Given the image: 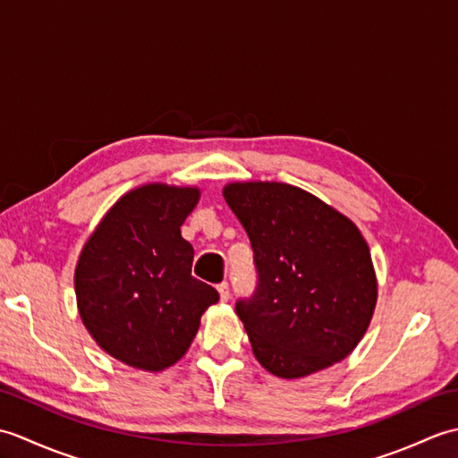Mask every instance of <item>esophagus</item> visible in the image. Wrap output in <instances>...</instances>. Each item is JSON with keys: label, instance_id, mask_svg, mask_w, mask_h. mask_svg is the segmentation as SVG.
<instances>
[{"label": "esophagus", "instance_id": "esophagus-1", "mask_svg": "<svg viewBox=\"0 0 458 458\" xmlns=\"http://www.w3.org/2000/svg\"><path fill=\"white\" fill-rule=\"evenodd\" d=\"M218 293H220V301H228L230 299V287H228L226 281L218 285Z\"/></svg>", "mask_w": 458, "mask_h": 458}]
</instances>
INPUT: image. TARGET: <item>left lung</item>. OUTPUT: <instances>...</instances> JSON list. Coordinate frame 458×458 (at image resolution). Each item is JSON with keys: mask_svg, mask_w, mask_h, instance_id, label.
Here are the masks:
<instances>
[{"mask_svg": "<svg viewBox=\"0 0 458 458\" xmlns=\"http://www.w3.org/2000/svg\"><path fill=\"white\" fill-rule=\"evenodd\" d=\"M256 254L258 291L236 313L269 374L299 379L335 366L372 323L377 277L356 224L315 194L277 181L224 184Z\"/></svg>", "mask_w": 458, "mask_h": 458, "instance_id": "8db88e82", "label": "left lung"}]
</instances>
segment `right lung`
I'll list each match as a JSON object with an SVG mask.
<instances>
[{
  "label": "right lung",
  "mask_w": 458,
  "mask_h": 458,
  "mask_svg": "<svg viewBox=\"0 0 458 458\" xmlns=\"http://www.w3.org/2000/svg\"><path fill=\"white\" fill-rule=\"evenodd\" d=\"M199 187L148 182L115 200L74 267L82 325L106 354L143 372L177 364L216 289L191 276L194 250L181 226Z\"/></svg>",
  "instance_id": "right-lung-1"
}]
</instances>
